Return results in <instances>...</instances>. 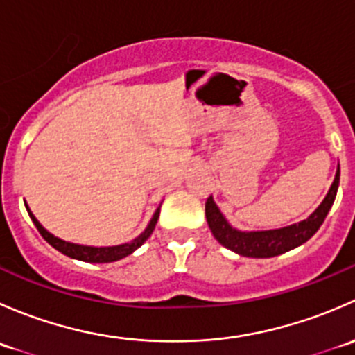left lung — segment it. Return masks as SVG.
Segmentation results:
<instances>
[{
  "label": "left lung",
  "mask_w": 355,
  "mask_h": 355,
  "mask_svg": "<svg viewBox=\"0 0 355 355\" xmlns=\"http://www.w3.org/2000/svg\"><path fill=\"white\" fill-rule=\"evenodd\" d=\"M340 184V166L336 168L335 180H333L330 191L323 202L318 206V209L311 214L307 220L299 221L290 227L277 228V230H263V232H241L232 227L218 206L214 204L213 198H207L206 200V220L213 232L214 239L225 245L227 249L241 254L244 257H275L287 250L295 249L302 245L304 242L309 241L320 227L323 225L328 211L331 209L333 200L336 198Z\"/></svg>",
  "instance_id": "8db88e82"
}]
</instances>
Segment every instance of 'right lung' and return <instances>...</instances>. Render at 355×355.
Wrapping results in <instances>:
<instances>
[{
  "label": "right lung",
  "instance_id": "right-lung-1",
  "mask_svg": "<svg viewBox=\"0 0 355 355\" xmlns=\"http://www.w3.org/2000/svg\"><path fill=\"white\" fill-rule=\"evenodd\" d=\"M27 211H28V216H31V220L34 221L35 228L39 230V234L42 235V239H44L49 245H53L56 250H60V252L65 254V256H68V257H73V259H78V261H85V263H113V261L127 257L128 254H132L135 249H139V247H141L149 237H151L153 230H155V227L157 223V218H159V207H157L155 216H153L151 221H149L148 228H146V230L142 232L139 237H135L132 242H127V244L113 245V247H91V245L71 244V242H65V241H62V239L55 237V235L49 234V232L46 230V228L42 227L37 220H35V216L31 213V209H28V207H27Z\"/></svg>",
  "mask_w": 355,
  "mask_h": 355
}]
</instances>
